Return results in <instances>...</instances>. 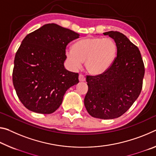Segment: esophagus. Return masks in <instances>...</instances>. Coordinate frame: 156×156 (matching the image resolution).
<instances>
[{
    "label": "esophagus",
    "mask_w": 156,
    "mask_h": 156,
    "mask_svg": "<svg viewBox=\"0 0 156 156\" xmlns=\"http://www.w3.org/2000/svg\"><path fill=\"white\" fill-rule=\"evenodd\" d=\"M78 80L80 82H84V81H85V76H84L83 75H82V74H80L78 76Z\"/></svg>",
    "instance_id": "34e87169"
}]
</instances>
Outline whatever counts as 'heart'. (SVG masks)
Here are the masks:
<instances>
[{
  "label": "heart",
  "mask_w": 156,
  "mask_h": 156,
  "mask_svg": "<svg viewBox=\"0 0 156 156\" xmlns=\"http://www.w3.org/2000/svg\"><path fill=\"white\" fill-rule=\"evenodd\" d=\"M117 46L111 38L90 37L82 39L73 44V48L65 51L69 66L78 69L85 62L86 71L98 75L107 70L115 61Z\"/></svg>",
  "instance_id": "b5f03b06"
}]
</instances>
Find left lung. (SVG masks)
Here are the masks:
<instances>
[{
	"instance_id": "8db88e82",
	"label": "left lung",
	"mask_w": 156,
	"mask_h": 156,
	"mask_svg": "<svg viewBox=\"0 0 156 156\" xmlns=\"http://www.w3.org/2000/svg\"><path fill=\"white\" fill-rule=\"evenodd\" d=\"M103 34L117 44V57L105 72L87 76L84 104L91 117L111 119L124 114L140 94L144 65L140 50L126 36L117 31Z\"/></svg>"
}]
</instances>
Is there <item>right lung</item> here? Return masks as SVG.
Returning <instances> with one entry per match:
<instances>
[{"instance_id": "obj_1", "label": "right lung", "mask_w": 156, "mask_h": 156, "mask_svg": "<svg viewBox=\"0 0 156 156\" xmlns=\"http://www.w3.org/2000/svg\"><path fill=\"white\" fill-rule=\"evenodd\" d=\"M80 34L55 23L44 25L23 39L15 58L12 80L16 94L29 110L51 114L60 107L78 73L65 68L66 46Z\"/></svg>"}]
</instances>
